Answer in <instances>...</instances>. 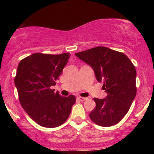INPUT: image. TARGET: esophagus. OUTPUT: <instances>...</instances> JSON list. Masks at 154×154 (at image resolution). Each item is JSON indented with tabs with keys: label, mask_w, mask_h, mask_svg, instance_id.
Here are the masks:
<instances>
[{
	"label": "esophagus",
	"mask_w": 154,
	"mask_h": 154,
	"mask_svg": "<svg viewBox=\"0 0 154 154\" xmlns=\"http://www.w3.org/2000/svg\"><path fill=\"white\" fill-rule=\"evenodd\" d=\"M77 99H78L79 100H80V101H84V100H87L88 98H84V97H80V96H79V97H77Z\"/></svg>",
	"instance_id": "1"
}]
</instances>
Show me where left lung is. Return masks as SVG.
I'll return each instance as SVG.
<instances>
[{
	"mask_svg": "<svg viewBox=\"0 0 154 154\" xmlns=\"http://www.w3.org/2000/svg\"><path fill=\"white\" fill-rule=\"evenodd\" d=\"M92 67L96 79L107 93L103 99L93 98L96 106L89 114L101 127L117 124L127 114L135 98L136 70L126 55L106 47H96L75 54Z\"/></svg>",
	"mask_w": 154,
	"mask_h": 154,
	"instance_id": "left-lung-1",
	"label": "left lung"
}]
</instances>
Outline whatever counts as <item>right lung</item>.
Wrapping results in <instances>:
<instances>
[{
	"label": "right lung",
	"mask_w": 154,
	"mask_h": 154,
	"mask_svg": "<svg viewBox=\"0 0 154 154\" xmlns=\"http://www.w3.org/2000/svg\"><path fill=\"white\" fill-rule=\"evenodd\" d=\"M70 57L59 55L34 54L20 61L14 84L24 111L40 126L54 128L66 122L76 101L75 96H61L51 86L56 85Z\"/></svg>",
	"instance_id": "right-lung-1"
}]
</instances>
